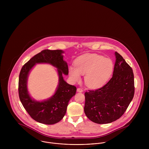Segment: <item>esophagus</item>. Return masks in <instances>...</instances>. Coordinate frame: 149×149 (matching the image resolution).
I'll return each instance as SVG.
<instances>
[{
  "instance_id": "1",
  "label": "esophagus",
  "mask_w": 149,
  "mask_h": 149,
  "mask_svg": "<svg viewBox=\"0 0 149 149\" xmlns=\"http://www.w3.org/2000/svg\"><path fill=\"white\" fill-rule=\"evenodd\" d=\"M77 92H79V93H82V92H83V90H82V89H81V88H77Z\"/></svg>"
}]
</instances>
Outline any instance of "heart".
I'll use <instances>...</instances> for the list:
<instances>
[{
    "label": "heart",
    "instance_id": "heart-1",
    "mask_svg": "<svg viewBox=\"0 0 149 149\" xmlns=\"http://www.w3.org/2000/svg\"><path fill=\"white\" fill-rule=\"evenodd\" d=\"M74 67L69 68V75L74 82L81 80L84 75V81L91 88L103 86L110 78L114 68L111 59L97 54H85L75 61Z\"/></svg>",
    "mask_w": 149,
    "mask_h": 149
}]
</instances>
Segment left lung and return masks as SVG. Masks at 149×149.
<instances>
[{
    "instance_id": "1",
    "label": "left lung",
    "mask_w": 149,
    "mask_h": 149,
    "mask_svg": "<svg viewBox=\"0 0 149 149\" xmlns=\"http://www.w3.org/2000/svg\"><path fill=\"white\" fill-rule=\"evenodd\" d=\"M113 75L104 86L85 93L84 112L94 123H112L124 113L134 94V74L124 59L115 52Z\"/></svg>"
}]
</instances>
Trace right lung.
I'll return each mask as SVG.
<instances>
[{
    "mask_svg": "<svg viewBox=\"0 0 149 149\" xmlns=\"http://www.w3.org/2000/svg\"><path fill=\"white\" fill-rule=\"evenodd\" d=\"M62 50L45 49L33 56L22 67L19 77V95L24 107L37 122L54 124L65 115L70 99L75 95L77 88L68 84L62 75L68 74V64L63 60ZM37 63H48L57 69L58 84L55 93L50 98L36 101L30 95L27 90V79L30 72Z\"/></svg>",
    "mask_w": 149,
    "mask_h": 149,
    "instance_id": "add662e5",
    "label": "right lung"
}]
</instances>
